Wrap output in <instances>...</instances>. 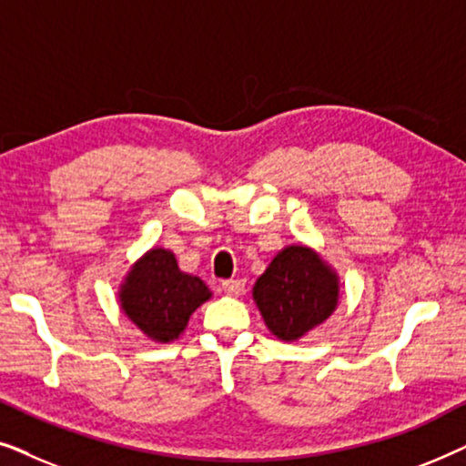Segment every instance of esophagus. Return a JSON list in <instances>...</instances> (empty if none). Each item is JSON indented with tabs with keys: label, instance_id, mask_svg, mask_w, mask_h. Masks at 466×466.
<instances>
[{
	"label": "esophagus",
	"instance_id": "esophagus-1",
	"mask_svg": "<svg viewBox=\"0 0 466 466\" xmlns=\"http://www.w3.org/2000/svg\"><path fill=\"white\" fill-rule=\"evenodd\" d=\"M244 289V279H227V282H222V290H225L228 297H239Z\"/></svg>",
	"mask_w": 466,
	"mask_h": 466
}]
</instances>
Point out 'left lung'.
<instances>
[{"label": "left lung", "mask_w": 466, "mask_h": 466, "mask_svg": "<svg viewBox=\"0 0 466 466\" xmlns=\"http://www.w3.org/2000/svg\"><path fill=\"white\" fill-rule=\"evenodd\" d=\"M339 273L314 248L290 244L254 282L252 299L271 335L299 341L339 305Z\"/></svg>", "instance_id": "obj_1"}]
</instances>
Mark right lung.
<instances>
[{"instance_id": "1", "label": "right lung", "mask_w": 466, "mask_h": 466, "mask_svg": "<svg viewBox=\"0 0 466 466\" xmlns=\"http://www.w3.org/2000/svg\"><path fill=\"white\" fill-rule=\"evenodd\" d=\"M212 299L201 278L177 267L167 248H150L125 273L118 286L123 314L155 343L176 341L193 311Z\"/></svg>"}]
</instances>
